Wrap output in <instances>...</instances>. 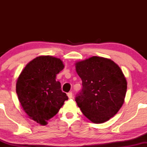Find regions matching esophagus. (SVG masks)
<instances>
[{"label": "esophagus", "instance_id": "1", "mask_svg": "<svg viewBox=\"0 0 147 147\" xmlns=\"http://www.w3.org/2000/svg\"><path fill=\"white\" fill-rule=\"evenodd\" d=\"M67 95H68V97L69 99H72V92H68Z\"/></svg>", "mask_w": 147, "mask_h": 147}]
</instances>
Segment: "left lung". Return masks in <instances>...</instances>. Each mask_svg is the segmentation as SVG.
Instances as JSON below:
<instances>
[{"instance_id":"obj_1","label":"left lung","mask_w":147,"mask_h":147,"mask_svg":"<svg viewBox=\"0 0 147 147\" xmlns=\"http://www.w3.org/2000/svg\"><path fill=\"white\" fill-rule=\"evenodd\" d=\"M82 90L75 101L88 119L95 124L110 119L124 104L127 82L113 61L92 57L75 63Z\"/></svg>"}]
</instances>
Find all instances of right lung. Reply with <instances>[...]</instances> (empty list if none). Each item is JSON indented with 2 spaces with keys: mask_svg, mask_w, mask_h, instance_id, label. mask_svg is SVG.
<instances>
[{
  "mask_svg": "<svg viewBox=\"0 0 147 147\" xmlns=\"http://www.w3.org/2000/svg\"><path fill=\"white\" fill-rule=\"evenodd\" d=\"M63 68L60 59L40 56L27 64L17 79L16 90L23 111L41 125H45L68 99L56 81Z\"/></svg>",
  "mask_w": 147,
  "mask_h": 147,
  "instance_id": "right-lung-1",
  "label": "right lung"
}]
</instances>
